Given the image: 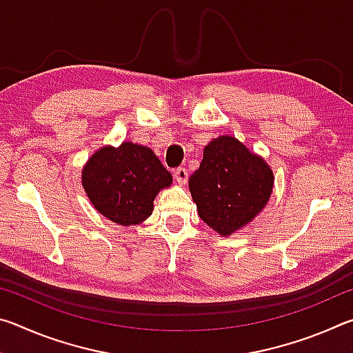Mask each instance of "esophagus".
<instances>
[{
    "mask_svg": "<svg viewBox=\"0 0 353 353\" xmlns=\"http://www.w3.org/2000/svg\"><path fill=\"white\" fill-rule=\"evenodd\" d=\"M174 179H176L179 185H185L188 181V171L185 168H177L174 171Z\"/></svg>",
    "mask_w": 353,
    "mask_h": 353,
    "instance_id": "obj_1",
    "label": "esophagus"
}]
</instances>
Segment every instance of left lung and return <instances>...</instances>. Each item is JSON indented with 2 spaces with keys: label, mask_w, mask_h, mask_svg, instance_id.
I'll return each mask as SVG.
<instances>
[{
  "label": "left lung",
  "mask_w": 353,
  "mask_h": 353,
  "mask_svg": "<svg viewBox=\"0 0 353 353\" xmlns=\"http://www.w3.org/2000/svg\"><path fill=\"white\" fill-rule=\"evenodd\" d=\"M198 214L221 236L234 235L259 216L271 199L274 172L261 155L232 135H219L188 181Z\"/></svg>",
  "instance_id": "obj_1"
}]
</instances>
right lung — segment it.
<instances>
[{
  "label": "right lung",
  "instance_id": "1",
  "mask_svg": "<svg viewBox=\"0 0 353 353\" xmlns=\"http://www.w3.org/2000/svg\"><path fill=\"white\" fill-rule=\"evenodd\" d=\"M81 179L94 210L123 227L151 216L155 196L172 183L171 172L152 149L132 141L94 151L83 165Z\"/></svg>",
  "mask_w": 353,
  "mask_h": 353
}]
</instances>
